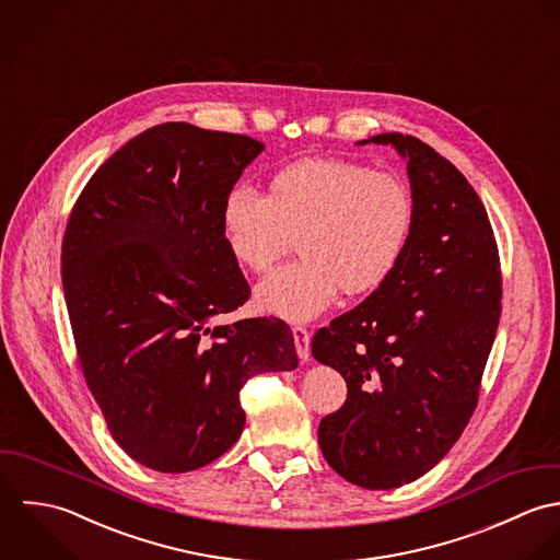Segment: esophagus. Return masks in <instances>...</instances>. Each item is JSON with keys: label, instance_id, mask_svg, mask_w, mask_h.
<instances>
[{"label": "esophagus", "instance_id": "esophagus-1", "mask_svg": "<svg viewBox=\"0 0 560 560\" xmlns=\"http://www.w3.org/2000/svg\"><path fill=\"white\" fill-rule=\"evenodd\" d=\"M292 336H294V343H296V352H299V357L303 359V361H307L310 359V331L305 329V327H294L292 329Z\"/></svg>", "mask_w": 560, "mask_h": 560}]
</instances>
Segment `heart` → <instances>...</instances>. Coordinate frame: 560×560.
Wrapping results in <instances>:
<instances>
[{"label":"heart","instance_id":"obj_1","mask_svg":"<svg viewBox=\"0 0 560 560\" xmlns=\"http://www.w3.org/2000/svg\"><path fill=\"white\" fill-rule=\"evenodd\" d=\"M416 201L396 175L343 160H303L277 171L261 197L248 186L226 192L224 244L248 272H268L294 244L303 259L255 290L261 312L305 323L337 290L361 296L381 288L411 240Z\"/></svg>","mask_w":560,"mask_h":560}]
</instances>
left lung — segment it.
Returning <instances> with one entry per match:
<instances>
[{
	"instance_id": "1",
	"label": "left lung",
	"mask_w": 560,
	"mask_h": 560,
	"mask_svg": "<svg viewBox=\"0 0 560 560\" xmlns=\"http://www.w3.org/2000/svg\"><path fill=\"white\" fill-rule=\"evenodd\" d=\"M365 142L407 160L416 221L389 279L314 336V359L348 385L318 444L348 482L396 489L433 469L476 409L502 275L485 206L454 164L396 131Z\"/></svg>"
}]
</instances>
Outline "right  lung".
Masks as SVG:
<instances>
[{
  "mask_svg": "<svg viewBox=\"0 0 560 560\" xmlns=\"http://www.w3.org/2000/svg\"><path fill=\"white\" fill-rule=\"evenodd\" d=\"M259 140L155 125L108 158L62 240V285L84 378L114 442L164 474L199 469L237 442L240 389L299 365L277 318L212 320L250 288L224 244L226 192Z\"/></svg>",
  "mask_w": 560,
  "mask_h": 560,
  "instance_id": "add662e5",
  "label": "right lung"
}]
</instances>
